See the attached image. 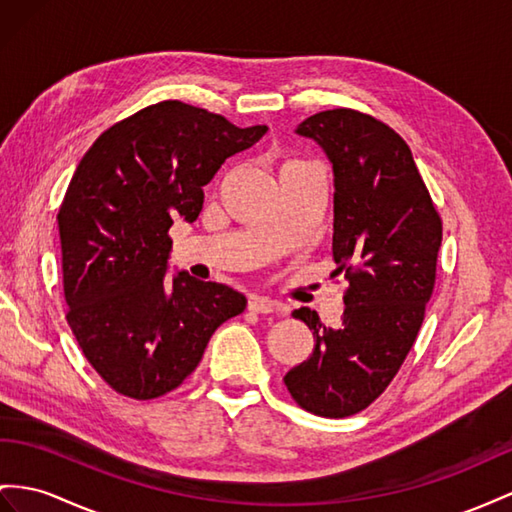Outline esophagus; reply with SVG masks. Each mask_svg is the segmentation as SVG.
Listing matches in <instances>:
<instances>
[{"label":"esophagus","mask_w":512,"mask_h":512,"mask_svg":"<svg viewBox=\"0 0 512 512\" xmlns=\"http://www.w3.org/2000/svg\"><path fill=\"white\" fill-rule=\"evenodd\" d=\"M248 309L255 311V313H274V311H281V305L277 300H270L264 296H253L248 300Z\"/></svg>","instance_id":"1"}]
</instances>
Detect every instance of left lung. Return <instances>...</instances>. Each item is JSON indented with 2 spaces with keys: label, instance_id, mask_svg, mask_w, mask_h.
I'll return each mask as SVG.
<instances>
[{
  "label": "left lung",
  "instance_id": "obj_1",
  "mask_svg": "<svg viewBox=\"0 0 512 512\" xmlns=\"http://www.w3.org/2000/svg\"><path fill=\"white\" fill-rule=\"evenodd\" d=\"M333 168V257L350 281L337 329L309 307L307 361L283 376L313 415L348 417L376 400L409 355L435 287L441 218L396 131L357 110L313 114L296 129Z\"/></svg>",
  "mask_w": 512,
  "mask_h": 512
}]
</instances>
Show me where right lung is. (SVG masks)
Returning <instances> with one entry per match:
<instances>
[{
    "mask_svg": "<svg viewBox=\"0 0 512 512\" xmlns=\"http://www.w3.org/2000/svg\"><path fill=\"white\" fill-rule=\"evenodd\" d=\"M225 116L162 101L93 142L58 214L67 320L114 391L151 400L179 387L209 337L246 307L233 287L170 272L175 220L192 225L227 157L264 138Z\"/></svg>",
    "mask_w": 512,
    "mask_h": 512,
    "instance_id": "1",
    "label": "right lung"
}]
</instances>
